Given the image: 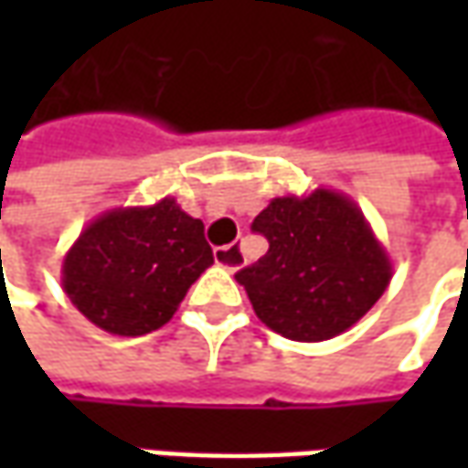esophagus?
Wrapping results in <instances>:
<instances>
[{"label": "esophagus", "instance_id": "esophagus-1", "mask_svg": "<svg viewBox=\"0 0 468 468\" xmlns=\"http://www.w3.org/2000/svg\"><path fill=\"white\" fill-rule=\"evenodd\" d=\"M213 261L216 265H221L226 271H239L242 268V250L237 244H226V247H216L213 252Z\"/></svg>", "mask_w": 468, "mask_h": 468}]
</instances>
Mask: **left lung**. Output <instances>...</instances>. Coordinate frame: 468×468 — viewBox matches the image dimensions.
I'll return each instance as SVG.
<instances>
[{
  "label": "left lung",
  "instance_id": "8db88e82",
  "mask_svg": "<svg viewBox=\"0 0 468 468\" xmlns=\"http://www.w3.org/2000/svg\"><path fill=\"white\" fill-rule=\"evenodd\" d=\"M268 252L237 273L252 310L292 341H328L372 310L393 265L359 206L344 192L273 197L252 221Z\"/></svg>",
  "mask_w": 468,
  "mask_h": 468
}]
</instances>
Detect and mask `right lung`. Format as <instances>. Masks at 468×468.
Returning a JSON list of instances; mask_svg holds the SVG:
<instances>
[{
	"instance_id": "add662e5",
	"label": "right lung",
	"mask_w": 468,
	"mask_h": 468,
	"mask_svg": "<svg viewBox=\"0 0 468 468\" xmlns=\"http://www.w3.org/2000/svg\"><path fill=\"white\" fill-rule=\"evenodd\" d=\"M210 265L203 221L164 197L112 207L85 226L64 255L62 289L101 331L145 335L169 323Z\"/></svg>"
}]
</instances>
